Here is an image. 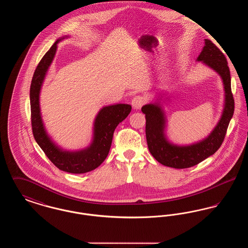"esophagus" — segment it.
Segmentation results:
<instances>
[{
  "mask_svg": "<svg viewBox=\"0 0 248 248\" xmlns=\"http://www.w3.org/2000/svg\"><path fill=\"white\" fill-rule=\"evenodd\" d=\"M131 103L135 109H140L146 103V98L143 95L139 94V95H136L133 97Z\"/></svg>",
  "mask_w": 248,
  "mask_h": 248,
  "instance_id": "1",
  "label": "esophagus"
}]
</instances>
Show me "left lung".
Listing matches in <instances>:
<instances>
[{
  "mask_svg": "<svg viewBox=\"0 0 248 248\" xmlns=\"http://www.w3.org/2000/svg\"><path fill=\"white\" fill-rule=\"evenodd\" d=\"M198 61L217 71L224 84L225 105L222 116L211 134L202 141L177 146L168 141L165 136V116L159 103L142 107L146 116V139L150 153L162 165L177 169L189 168L215 154L224 140L230 121L234 111V99L231 87V73L224 54L208 39L204 40Z\"/></svg>",
  "mask_w": 248,
  "mask_h": 248,
  "instance_id": "left-lung-1",
  "label": "left lung"
}]
</instances>
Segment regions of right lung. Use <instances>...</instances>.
Segmentation results:
<instances>
[{
    "label": "right lung",
    "mask_w": 248,
    "mask_h": 248,
    "mask_svg": "<svg viewBox=\"0 0 248 248\" xmlns=\"http://www.w3.org/2000/svg\"><path fill=\"white\" fill-rule=\"evenodd\" d=\"M64 37L57 40L48 50L34 71L30 91L31 127L36 142L59 169L72 174H83L94 170L104 162L111 146L114 130L128 116L132 107L128 104H115L102 108L94 120L93 142L84 150L63 151L52 141L41 117L39 97L42 84L56 55L58 43Z\"/></svg>",
    "instance_id": "add662e5"
}]
</instances>
